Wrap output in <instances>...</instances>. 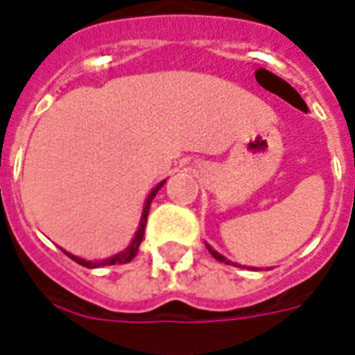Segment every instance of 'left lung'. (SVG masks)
Segmentation results:
<instances>
[{"instance_id":"obj_1","label":"left lung","mask_w":355,"mask_h":355,"mask_svg":"<svg viewBox=\"0 0 355 355\" xmlns=\"http://www.w3.org/2000/svg\"><path fill=\"white\" fill-rule=\"evenodd\" d=\"M205 244H207V248H209V252H211V254H212V258H216L218 261H222V263H227V265L231 263L230 259H227V258H224V256H222V254H218V252L214 250V248H212L211 244H209V243H205ZM233 265H235V263H233Z\"/></svg>"}]
</instances>
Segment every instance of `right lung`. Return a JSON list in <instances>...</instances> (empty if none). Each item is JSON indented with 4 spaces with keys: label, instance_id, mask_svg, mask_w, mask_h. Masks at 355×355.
<instances>
[{
    "label": "right lung",
    "instance_id": "obj_1",
    "mask_svg": "<svg viewBox=\"0 0 355 355\" xmlns=\"http://www.w3.org/2000/svg\"><path fill=\"white\" fill-rule=\"evenodd\" d=\"M165 184V180H162V182H157L154 188L150 190V193H148V198L144 199V207H143V214H141V222H139V227L137 231H135V235H133V239H131V243L125 246L124 250L118 252V254H114V256H111V258H105V259H99V261H90V259H84V258H78V256H73L71 252L64 250L67 256H69L71 259H75L78 265H83V267H88V269H97V267H105V265H116V263H128V261H131V259L137 256L139 252V246H141V241H143L144 237V227H146V218H148V211H150V203L152 199L156 198V193L159 190H162V186Z\"/></svg>",
    "mask_w": 355,
    "mask_h": 355
}]
</instances>
